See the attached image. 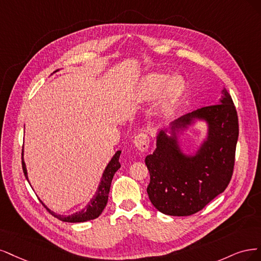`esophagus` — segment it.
<instances>
[{
	"instance_id": "34e87169",
	"label": "esophagus",
	"mask_w": 261,
	"mask_h": 261,
	"mask_svg": "<svg viewBox=\"0 0 261 261\" xmlns=\"http://www.w3.org/2000/svg\"><path fill=\"white\" fill-rule=\"evenodd\" d=\"M133 143L140 152H145L149 146V138L146 133H140L134 138Z\"/></svg>"
}]
</instances>
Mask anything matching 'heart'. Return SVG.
I'll use <instances>...</instances> for the list:
<instances>
[{
  "instance_id": "obj_1",
  "label": "heart",
  "mask_w": 261,
  "mask_h": 261,
  "mask_svg": "<svg viewBox=\"0 0 261 261\" xmlns=\"http://www.w3.org/2000/svg\"><path fill=\"white\" fill-rule=\"evenodd\" d=\"M165 82V77L159 73H152L147 75L145 80L143 81L142 94L146 99L154 97ZM165 93L168 96H175L180 93V85L175 79H172L167 82L165 88Z\"/></svg>"
}]
</instances>
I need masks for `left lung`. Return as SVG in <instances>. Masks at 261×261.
I'll return each instance as SVG.
<instances>
[{
	"label": "left lung",
	"mask_w": 261,
	"mask_h": 261,
	"mask_svg": "<svg viewBox=\"0 0 261 261\" xmlns=\"http://www.w3.org/2000/svg\"><path fill=\"white\" fill-rule=\"evenodd\" d=\"M193 118L207 120L209 127L208 139L195 156H184L175 140L161 131L155 150L145 158L150 175L148 198L165 215L182 217L199 212L221 194L232 178L239 118L229 92L223 89L219 104L188 114L172 129L184 127Z\"/></svg>",
	"instance_id": "1"
}]
</instances>
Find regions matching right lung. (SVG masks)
Segmentation results:
<instances>
[{"label": "right lung", "mask_w": 261, "mask_h": 261, "mask_svg": "<svg viewBox=\"0 0 261 261\" xmlns=\"http://www.w3.org/2000/svg\"><path fill=\"white\" fill-rule=\"evenodd\" d=\"M120 154H121V152L120 150H118V152H117L114 155V157L112 158V161L109 162V164L107 165L106 169L103 173L102 181H100V184H99L96 194L94 195L93 198L91 199V201L86 206V208L82 209L81 212L66 217V216L56 215L53 212H51V210H48V208H46L44 206V204H43V206L48 210L49 214L54 216L55 218H57L58 220L64 221V222H85V221L95 219V218H97L100 214H102V212L107 204L108 194H109V190H111L113 176L116 173V171L120 168V163H119ZM21 165H22L23 174H24V176H26V179L28 180L26 166H24V162L22 158H21Z\"/></svg>", "instance_id": "1"}]
</instances>
